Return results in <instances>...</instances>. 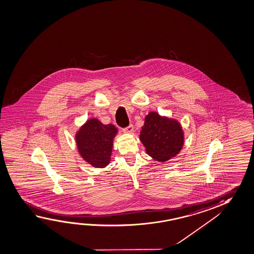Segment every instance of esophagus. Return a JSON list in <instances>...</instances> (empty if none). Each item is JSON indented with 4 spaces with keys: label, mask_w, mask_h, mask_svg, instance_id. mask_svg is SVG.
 Returning a JSON list of instances; mask_svg holds the SVG:
<instances>
[{
    "label": "esophagus",
    "mask_w": 254,
    "mask_h": 254,
    "mask_svg": "<svg viewBox=\"0 0 254 254\" xmlns=\"http://www.w3.org/2000/svg\"><path fill=\"white\" fill-rule=\"evenodd\" d=\"M133 129H134V128H133V125H129V126H127L126 128H125V129H124V131H125V132L127 133H132Z\"/></svg>",
    "instance_id": "obj_1"
}]
</instances>
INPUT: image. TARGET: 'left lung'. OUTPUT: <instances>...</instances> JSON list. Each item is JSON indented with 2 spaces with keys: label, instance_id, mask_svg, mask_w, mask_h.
Segmentation results:
<instances>
[{
  "label": "left lung",
  "instance_id": "1",
  "mask_svg": "<svg viewBox=\"0 0 254 254\" xmlns=\"http://www.w3.org/2000/svg\"><path fill=\"white\" fill-rule=\"evenodd\" d=\"M140 140L146 153L162 162L180 152L184 145V132L178 122L150 112L141 129Z\"/></svg>",
  "mask_w": 254,
  "mask_h": 254
}]
</instances>
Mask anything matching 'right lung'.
<instances>
[{"label": "right lung", "instance_id": "add662e5", "mask_svg": "<svg viewBox=\"0 0 254 254\" xmlns=\"http://www.w3.org/2000/svg\"><path fill=\"white\" fill-rule=\"evenodd\" d=\"M117 132L113 125H103L95 118L86 122L76 135L81 156L93 167L105 168L110 161Z\"/></svg>", "mask_w": 254, "mask_h": 254}]
</instances>
